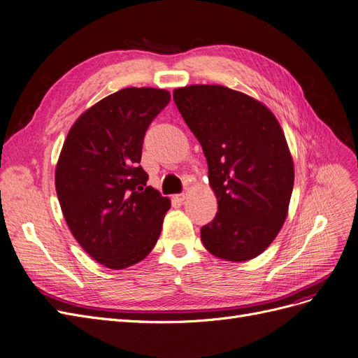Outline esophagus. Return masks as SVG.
Returning a JSON list of instances; mask_svg holds the SVG:
<instances>
[{
    "instance_id": "1",
    "label": "esophagus",
    "mask_w": 358,
    "mask_h": 358,
    "mask_svg": "<svg viewBox=\"0 0 358 358\" xmlns=\"http://www.w3.org/2000/svg\"><path fill=\"white\" fill-rule=\"evenodd\" d=\"M188 197V194L187 192H182V194H178V196L175 197L178 201H180V203H183V201H185V199Z\"/></svg>"
}]
</instances>
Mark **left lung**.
<instances>
[{"label": "left lung", "instance_id": "8db88e82", "mask_svg": "<svg viewBox=\"0 0 358 358\" xmlns=\"http://www.w3.org/2000/svg\"><path fill=\"white\" fill-rule=\"evenodd\" d=\"M200 142L218 213L201 227V242L225 262H248L282 229L294 187V162L282 128L267 107L221 85L173 91Z\"/></svg>", "mask_w": 358, "mask_h": 358}]
</instances>
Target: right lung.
Wrapping results in <instances>:
<instances>
[{"mask_svg": "<svg viewBox=\"0 0 358 358\" xmlns=\"http://www.w3.org/2000/svg\"><path fill=\"white\" fill-rule=\"evenodd\" d=\"M169 101L166 90L117 91L83 112L62 145L55 170L62 215L85 252L109 268L142 262L170 209L138 166L146 129Z\"/></svg>", "mask_w": 358, "mask_h": 358, "instance_id": "obj_1", "label": "right lung"}]
</instances>
